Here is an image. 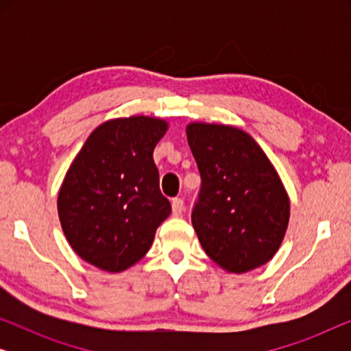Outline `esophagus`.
I'll use <instances>...</instances> for the list:
<instances>
[{
    "mask_svg": "<svg viewBox=\"0 0 351 351\" xmlns=\"http://www.w3.org/2000/svg\"><path fill=\"white\" fill-rule=\"evenodd\" d=\"M185 210L184 206V199L182 198H174L172 199V214L174 215H182V213Z\"/></svg>",
    "mask_w": 351,
    "mask_h": 351,
    "instance_id": "1",
    "label": "esophagus"
}]
</instances>
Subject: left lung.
Listing matches in <instances>:
<instances>
[{
    "mask_svg": "<svg viewBox=\"0 0 351 351\" xmlns=\"http://www.w3.org/2000/svg\"><path fill=\"white\" fill-rule=\"evenodd\" d=\"M186 138L201 176L191 223L204 252L232 273L275 256L289 223V196L261 145L225 124L191 123Z\"/></svg>",
    "mask_w": 351,
    "mask_h": 351,
    "instance_id": "obj_1",
    "label": "left lung"
}]
</instances>
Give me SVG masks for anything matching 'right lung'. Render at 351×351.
Instances as JSON below:
<instances>
[{
	"instance_id": "add662e5",
	"label": "right lung",
	"mask_w": 351,
	"mask_h": 351,
	"mask_svg": "<svg viewBox=\"0 0 351 351\" xmlns=\"http://www.w3.org/2000/svg\"><path fill=\"white\" fill-rule=\"evenodd\" d=\"M166 131L167 123L158 118L110 119L94 129L71 162L57 209L70 246L90 265L110 273L132 267L169 217L153 161Z\"/></svg>"
}]
</instances>
